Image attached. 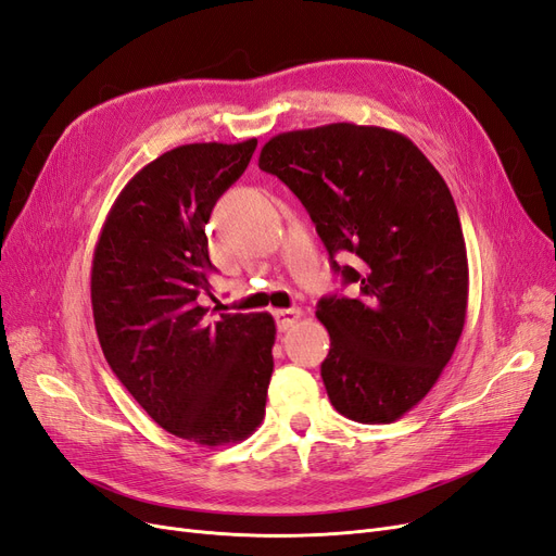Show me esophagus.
<instances>
[{
  "mask_svg": "<svg viewBox=\"0 0 556 556\" xmlns=\"http://www.w3.org/2000/svg\"><path fill=\"white\" fill-rule=\"evenodd\" d=\"M301 308H278V311H274V317H276V327H278V331H288L296 319H301Z\"/></svg>",
  "mask_w": 556,
  "mask_h": 556,
  "instance_id": "esophagus-1",
  "label": "esophagus"
}]
</instances>
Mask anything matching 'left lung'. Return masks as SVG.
I'll use <instances>...</instances> for the list:
<instances>
[{
    "mask_svg": "<svg viewBox=\"0 0 556 556\" xmlns=\"http://www.w3.org/2000/svg\"><path fill=\"white\" fill-rule=\"evenodd\" d=\"M306 206L331 268L355 296H325L331 406L362 425L394 422L441 378L464 329L468 260L443 176L408 137L333 123L285 131L260 153ZM350 251L355 267L332 257Z\"/></svg>",
    "mask_w": 556,
    "mask_h": 556,
    "instance_id": "left-lung-1",
    "label": "left lung"
}]
</instances>
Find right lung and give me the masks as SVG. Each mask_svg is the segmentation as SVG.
<instances>
[{"label":"right lung","mask_w":556,"mask_h":556,"mask_svg":"<svg viewBox=\"0 0 556 556\" xmlns=\"http://www.w3.org/2000/svg\"><path fill=\"white\" fill-rule=\"evenodd\" d=\"M257 139L190 143L160 155L117 194L92 257V315L111 371L169 433L199 445L262 425L276 323L268 313L206 315V225Z\"/></svg>","instance_id":"obj_1"}]
</instances>
